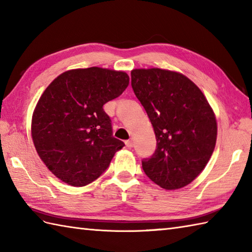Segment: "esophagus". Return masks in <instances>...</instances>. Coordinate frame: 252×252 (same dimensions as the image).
I'll return each mask as SVG.
<instances>
[{"mask_svg":"<svg viewBox=\"0 0 252 252\" xmlns=\"http://www.w3.org/2000/svg\"><path fill=\"white\" fill-rule=\"evenodd\" d=\"M126 146L127 148H132V147H133V142H132L131 140L126 141Z\"/></svg>","mask_w":252,"mask_h":252,"instance_id":"esophagus-1","label":"esophagus"}]
</instances>
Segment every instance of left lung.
<instances>
[{
	"instance_id": "8db88e82",
	"label": "left lung",
	"mask_w": 252,
	"mask_h": 252,
	"mask_svg": "<svg viewBox=\"0 0 252 252\" xmlns=\"http://www.w3.org/2000/svg\"><path fill=\"white\" fill-rule=\"evenodd\" d=\"M131 84L157 140L156 152L142 161L144 172L167 190L189 185L202 172L215 151V111L201 90L178 71L133 69Z\"/></svg>"
}]
</instances>
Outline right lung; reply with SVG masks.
Returning <instances> with one entry per match:
<instances>
[{
    "label": "right lung",
    "instance_id": "right-lung-1",
    "mask_svg": "<svg viewBox=\"0 0 252 252\" xmlns=\"http://www.w3.org/2000/svg\"><path fill=\"white\" fill-rule=\"evenodd\" d=\"M130 78L125 71L90 67L71 69L50 83L32 114L31 136L42 161L70 186L92 183L125 146L112 136L103 106L121 95Z\"/></svg>",
    "mask_w": 252,
    "mask_h": 252
}]
</instances>
